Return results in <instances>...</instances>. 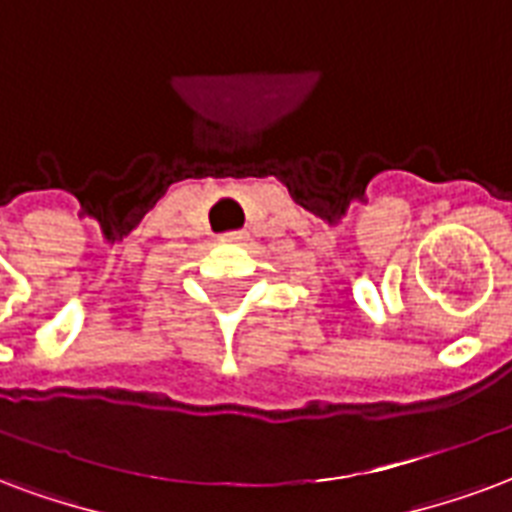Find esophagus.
Listing matches in <instances>:
<instances>
[{
  "label": "esophagus",
  "instance_id": "34e87169",
  "mask_svg": "<svg viewBox=\"0 0 512 512\" xmlns=\"http://www.w3.org/2000/svg\"><path fill=\"white\" fill-rule=\"evenodd\" d=\"M222 241H246L244 230H230V233H222Z\"/></svg>",
  "mask_w": 512,
  "mask_h": 512
}]
</instances>
